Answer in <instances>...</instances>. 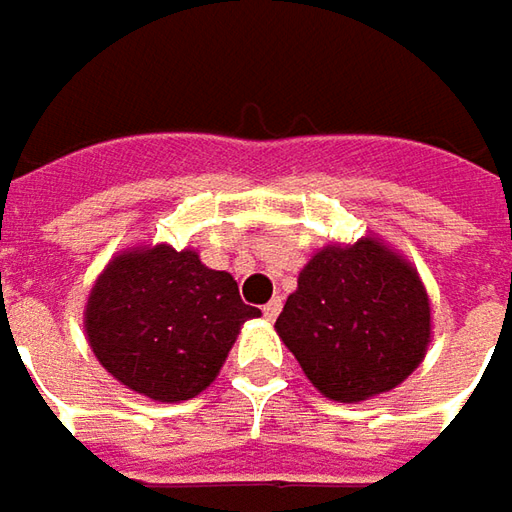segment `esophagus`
I'll return each instance as SVG.
<instances>
[{"label":"esophagus","instance_id":"1","mask_svg":"<svg viewBox=\"0 0 512 512\" xmlns=\"http://www.w3.org/2000/svg\"><path fill=\"white\" fill-rule=\"evenodd\" d=\"M280 309H283V297H272V300L263 306V317H266V320H274V317L280 314Z\"/></svg>","mask_w":512,"mask_h":512}]
</instances>
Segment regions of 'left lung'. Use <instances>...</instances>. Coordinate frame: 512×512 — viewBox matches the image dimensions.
Masks as SVG:
<instances>
[{
	"label": "left lung",
	"mask_w": 512,
	"mask_h": 512,
	"mask_svg": "<svg viewBox=\"0 0 512 512\" xmlns=\"http://www.w3.org/2000/svg\"><path fill=\"white\" fill-rule=\"evenodd\" d=\"M431 323L419 272L365 235L311 255L274 328L323 397L362 402L414 374L431 345Z\"/></svg>",
	"instance_id": "8db88e82"
}]
</instances>
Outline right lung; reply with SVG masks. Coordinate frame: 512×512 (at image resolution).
<instances>
[{"instance_id": "obj_1", "label": "right lung", "mask_w": 512, "mask_h": 512, "mask_svg": "<svg viewBox=\"0 0 512 512\" xmlns=\"http://www.w3.org/2000/svg\"><path fill=\"white\" fill-rule=\"evenodd\" d=\"M260 309L240 300L229 272L169 243L124 249L98 274L84 334L96 360L130 391L184 402L221 374L240 326Z\"/></svg>"}]
</instances>
